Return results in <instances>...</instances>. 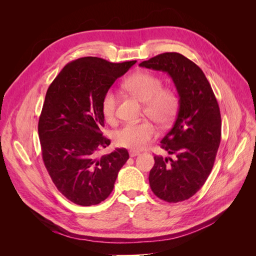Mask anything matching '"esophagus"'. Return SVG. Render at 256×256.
<instances>
[{
  "instance_id": "obj_1",
  "label": "esophagus",
  "mask_w": 256,
  "mask_h": 256,
  "mask_svg": "<svg viewBox=\"0 0 256 256\" xmlns=\"http://www.w3.org/2000/svg\"><path fill=\"white\" fill-rule=\"evenodd\" d=\"M129 154H130V157H136V156H138V154H140V152L130 150V152H129Z\"/></svg>"
}]
</instances>
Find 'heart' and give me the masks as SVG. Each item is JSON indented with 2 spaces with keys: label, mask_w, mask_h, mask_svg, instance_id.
<instances>
[{
  "label": "heart",
  "mask_w": 256,
  "mask_h": 256,
  "mask_svg": "<svg viewBox=\"0 0 256 256\" xmlns=\"http://www.w3.org/2000/svg\"><path fill=\"white\" fill-rule=\"evenodd\" d=\"M125 88L142 102H145L144 114L159 126L164 127L174 120L178 97L175 90L161 88L162 82L157 76L150 72H136L125 81ZM118 104V95L113 90L104 92L102 100V111L108 122H114ZM157 131L148 120L130 122L115 131L114 142L120 147L142 150L152 141Z\"/></svg>",
  "instance_id": "b5f03b06"
}]
</instances>
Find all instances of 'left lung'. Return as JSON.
<instances>
[{
  "instance_id": "left-lung-1",
  "label": "left lung",
  "mask_w": 256,
  "mask_h": 256,
  "mask_svg": "<svg viewBox=\"0 0 256 256\" xmlns=\"http://www.w3.org/2000/svg\"><path fill=\"white\" fill-rule=\"evenodd\" d=\"M140 66L168 72L180 96L173 127L161 140L171 157L154 156L148 180L154 196L182 202L203 187L212 170L221 141L219 104L202 69L182 54L162 53Z\"/></svg>"
}]
</instances>
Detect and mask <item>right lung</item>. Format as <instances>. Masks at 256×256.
<instances>
[{
	"label": "right lung",
	"mask_w": 256,
	"mask_h": 256,
	"mask_svg": "<svg viewBox=\"0 0 256 256\" xmlns=\"http://www.w3.org/2000/svg\"><path fill=\"white\" fill-rule=\"evenodd\" d=\"M136 63L78 58L62 69L46 94L38 122L42 160L58 190L76 205L104 200L129 159L125 148L102 157L97 154L111 143L100 131L102 97Z\"/></svg>",
	"instance_id": "obj_1"
}]
</instances>
